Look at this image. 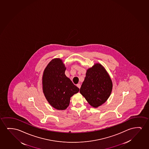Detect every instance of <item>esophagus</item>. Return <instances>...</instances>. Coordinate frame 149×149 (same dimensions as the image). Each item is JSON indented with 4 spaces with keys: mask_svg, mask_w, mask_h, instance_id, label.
Masks as SVG:
<instances>
[{
    "mask_svg": "<svg viewBox=\"0 0 149 149\" xmlns=\"http://www.w3.org/2000/svg\"><path fill=\"white\" fill-rule=\"evenodd\" d=\"M77 86L79 88H81V85H80V84H77Z\"/></svg>",
    "mask_w": 149,
    "mask_h": 149,
    "instance_id": "1",
    "label": "esophagus"
}]
</instances>
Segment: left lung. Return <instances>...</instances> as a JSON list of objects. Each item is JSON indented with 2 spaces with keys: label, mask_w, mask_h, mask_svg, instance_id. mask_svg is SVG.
<instances>
[{
  "label": "left lung",
  "mask_w": 149,
  "mask_h": 149,
  "mask_svg": "<svg viewBox=\"0 0 149 149\" xmlns=\"http://www.w3.org/2000/svg\"><path fill=\"white\" fill-rule=\"evenodd\" d=\"M112 86L111 78L105 68L96 63L87 70L80 92L91 106L97 108L109 98Z\"/></svg>",
  "instance_id": "1"
}]
</instances>
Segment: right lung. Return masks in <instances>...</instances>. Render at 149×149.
Returning a JSON list of instances; mask_svg holds the SVG:
<instances>
[{"mask_svg": "<svg viewBox=\"0 0 149 149\" xmlns=\"http://www.w3.org/2000/svg\"><path fill=\"white\" fill-rule=\"evenodd\" d=\"M66 68L61 59H52L44 69L42 77L44 95L49 104L59 110L66 109L70 97L79 91V88L65 75Z\"/></svg>", "mask_w": 149, "mask_h": 149, "instance_id": "obj_1", "label": "right lung"}]
</instances>
